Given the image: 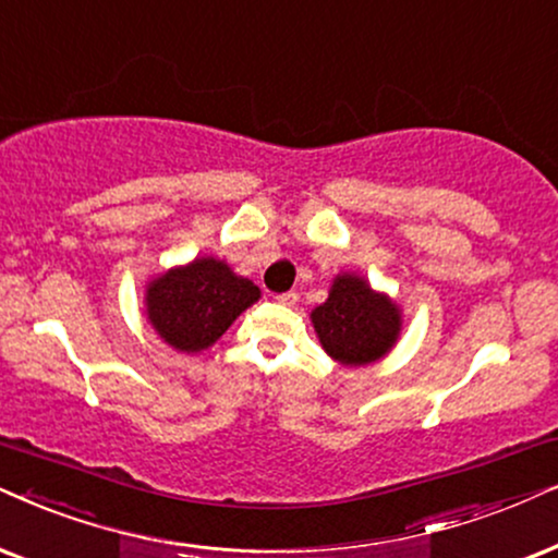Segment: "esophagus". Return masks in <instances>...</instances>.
Returning <instances> with one entry per match:
<instances>
[{
  "label": "esophagus",
  "instance_id": "obj_1",
  "mask_svg": "<svg viewBox=\"0 0 558 558\" xmlns=\"http://www.w3.org/2000/svg\"><path fill=\"white\" fill-rule=\"evenodd\" d=\"M275 301H278V303H283V306H293V303L299 301V293H295V291L280 293V295H275Z\"/></svg>",
  "mask_w": 558,
  "mask_h": 558
}]
</instances>
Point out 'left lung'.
<instances>
[{
  "label": "left lung",
  "mask_w": 558,
  "mask_h": 558,
  "mask_svg": "<svg viewBox=\"0 0 558 558\" xmlns=\"http://www.w3.org/2000/svg\"><path fill=\"white\" fill-rule=\"evenodd\" d=\"M401 322L399 303L373 291L368 280L355 272L337 275L327 301L312 312L324 352L348 368H361L389 355L399 342Z\"/></svg>",
  "instance_id": "8db88e82"
}]
</instances>
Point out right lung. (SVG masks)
<instances>
[{
	"label": "right lung",
	"instance_id": "1",
	"mask_svg": "<svg viewBox=\"0 0 558 558\" xmlns=\"http://www.w3.org/2000/svg\"><path fill=\"white\" fill-rule=\"evenodd\" d=\"M259 301V288L218 257H195L146 283V322L178 352H203L221 340L236 316Z\"/></svg>",
	"mask_w": 558,
	"mask_h": 558
}]
</instances>
